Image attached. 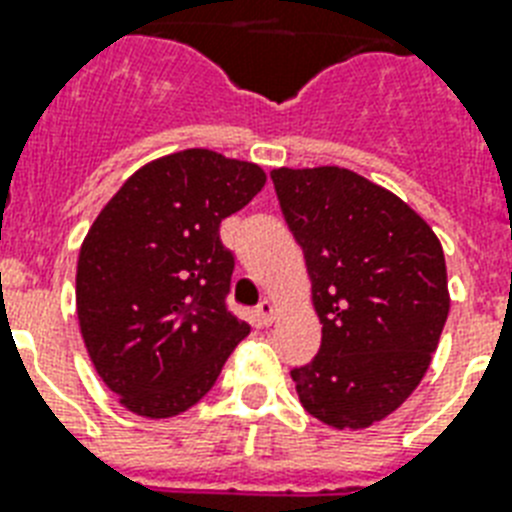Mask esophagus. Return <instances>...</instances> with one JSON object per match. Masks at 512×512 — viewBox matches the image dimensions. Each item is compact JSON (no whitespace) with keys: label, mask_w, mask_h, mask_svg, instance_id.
<instances>
[{"label":"esophagus","mask_w":512,"mask_h":512,"mask_svg":"<svg viewBox=\"0 0 512 512\" xmlns=\"http://www.w3.org/2000/svg\"><path fill=\"white\" fill-rule=\"evenodd\" d=\"M257 321L263 323V326H270V323L276 321V305L270 302V299H263L260 305H257Z\"/></svg>","instance_id":"esophagus-1"}]
</instances>
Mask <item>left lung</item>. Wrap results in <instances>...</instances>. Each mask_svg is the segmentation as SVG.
I'll return each instance as SVG.
<instances>
[{
	"mask_svg": "<svg viewBox=\"0 0 512 512\" xmlns=\"http://www.w3.org/2000/svg\"><path fill=\"white\" fill-rule=\"evenodd\" d=\"M270 178L323 323L318 355L292 371L299 402L334 429H365L429 371L450 313L442 244L397 194L347 168Z\"/></svg>",
	"mask_w": 512,
	"mask_h": 512,
	"instance_id": "8db88e82",
	"label": "left lung"
}]
</instances>
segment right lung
Masks as SVG:
<instances>
[{"instance_id":"obj_1","label":"right lung","mask_w":512,"mask_h":512,"mask_svg":"<svg viewBox=\"0 0 512 512\" xmlns=\"http://www.w3.org/2000/svg\"><path fill=\"white\" fill-rule=\"evenodd\" d=\"M265 186L260 165L210 149L147 162L81 244L78 326L120 405L173 418L197 405L249 326L228 313L234 255L220 220Z\"/></svg>"}]
</instances>
